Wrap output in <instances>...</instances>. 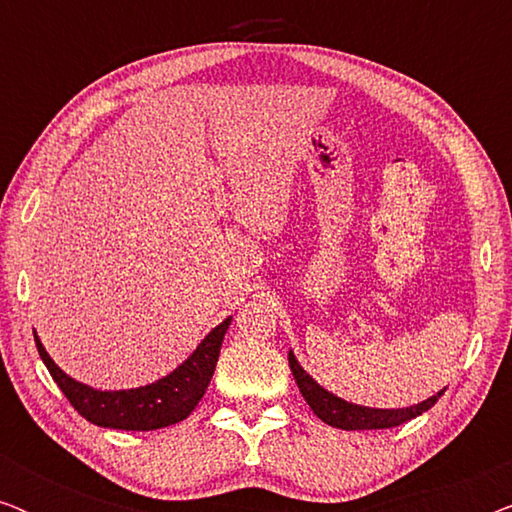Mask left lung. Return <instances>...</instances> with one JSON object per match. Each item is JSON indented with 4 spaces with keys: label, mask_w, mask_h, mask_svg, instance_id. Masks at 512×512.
I'll return each mask as SVG.
<instances>
[{
    "label": "left lung",
    "mask_w": 512,
    "mask_h": 512,
    "mask_svg": "<svg viewBox=\"0 0 512 512\" xmlns=\"http://www.w3.org/2000/svg\"><path fill=\"white\" fill-rule=\"evenodd\" d=\"M289 366H291L293 377H296L300 394H303L307 405L314 410V415H317L321 422H326L328 426H335V429H345V431L391 429V426H401L408 422V419H415L417 415H422V412L433 408L438 398L445 394L443 389L438 391L436 396L426 398L422 403L410 405V408H398V410L366 408V405H354V403L342 401V398L331 394V391L319 387V384L314 382L312 377L305 373L303 366L296 361L293 352H289Z\"/></svg>",
    "instance_id": "left-lung-1"
}]
</instances>
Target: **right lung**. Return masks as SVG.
I'll return each mask as SVG.
<instances>
[{
    "label": "right lung",
    "mask_w": 512,
    "mask_h": 512,
    "mask_svg": "<svg viewBox=\"0 0 512 512\" xmlns=\"http://www.w3.org/2000/svg\"><path fill=\"white\" fill-rule=\"evenodd\" d=\"M230 319L233 317L221 321L200 342L198 349L163 380L139 389L123 391H97L88 387V384L72 380V377L55 366V361L48 356L37 333H34V342H37L41 361L46 363L48 373L58 382L62 394L67 396L74 410L81 417H86L90 424L121 431H156L184 422L195 410V405L200 403V398L205 396L209 380L214 375L216 361H219L221 342L230 326Z\"/></svg>",
    "instance_id": "right-lung-1"
}]
</instances>
